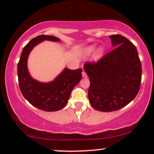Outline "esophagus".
I'll return each mask as SVG.
<instances>
[{
	"mask_svg": "<svg viewBox=\"0 0 154 154\" xmlns=\"http://www.w3.org/2000/svg\"><path fill=\"white\" fill-rule=\"evenodd\" d=\"M82 74V77H85V78H86V77H87V74L85 73V72L83 71Z\"/></svg>",
	"mask_w": 154,
	"mask_h": 154,
	"instance_id": "obj_1",
	"label": "esophagus"
}]
</instances>
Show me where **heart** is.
<instances>
[{
    "label": "heart",
    "mask_w": 154,
    "mask_h": 154,
    "mask_svg": "<svg viewBox=\"0 0 154 154\" xmlns=\"http://www.w3.org/2000/svg\"><path fill=\"white\" fill-rule=\"evenodd\" d=\"M95 50V46H89L87 48L85 49V51H84V54L85 55V56H88V55H90L91 54L93 51H94ZM103 49H99L98 50V52L96 53L95 55V60H98L101 58V56H103Z\"/></svg>",
    "instance_id": "b5f03b06"
}]
</instances>
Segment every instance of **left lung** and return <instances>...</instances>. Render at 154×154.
Segmentation results:
<instances>
[{
	"label": "left lung",
	"mask_w": 154,
	"mask_h": 154,
	"mask_svg": "<svg viewBox=\"0 0 154 154\" xmlns=\"http://www.w3.org/2000/svg\"><path fill=\"white\" fill-rule=\"evenodd\" d=\"M115 48L96 63H85L91 85L88 98L96 110L117 111L130 103L140 87L142 68L137 48L120 35L109 36Z\"/></svg>",
	"instance_id": "8db88e82"
}]
</instances>
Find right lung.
Wrapping results in <instances>:
<instances>
[{"instance_id": "right-lung-1", "label": "right lung", "mask_w": 154, "mask_h": 154, "mask_svg": "<svg viewBox=\"0 0 154 154\" xmlns=\"http://www.w3.org/2000/svg\"><path fill=\"white\" fill-rule=\"evenodd\" d=\"M44 40L59 42L60 39L42 35L33 38L23 48L17 66L19 85L29 103L45 111H56L66 105L73 88L82 78V69L64 68L54 80L41 82L33 79L27 69V59L33 48Z\"/></svg>"}]
</instances>
